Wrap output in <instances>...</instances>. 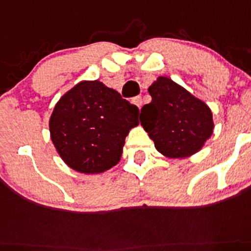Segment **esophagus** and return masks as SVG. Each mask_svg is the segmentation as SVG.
I'll list each match as a JSON object with an SVG mask.
<instances>
[{
	"instance_id": "obj_1",
	"label": "esophagus",
	"mask_w": 251,
	"mask_h": 251,
	"mask_svg": "<svg viewBox=\"0 0 251 251\" xmlns=\"http://www.w3.org/2000/svg\"><path fill=\"white\" fill-rule=\"evenodd\" d=\"M132 101H133V104H135L137 107H139V109H141V106H142V98L140 97V95H139V97L133 98Z\"/></svg>"
}]
</instances>
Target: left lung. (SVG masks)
Listing matches in <instances>:
<instances>
[{
    "mask_svg": "<svg viewBox=\"0 0 251 251\" xmlns=\"http://www.w3.org/2000/svg\"><path fill=\"white\" fill-rule=\"evenodd\" d=\"M140 121L158 152L171 158L191 156L202 149L214 128L209 107L166 76L149 88Z\"/></svg>",
    "mask_w": 251,
    "mask_h": 251,
    "instance_id": "8db88e82",
    "label": "left lung"
}]
</instances>
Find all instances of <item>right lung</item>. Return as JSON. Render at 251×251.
Here are the masks:
<instances>
[{"label": "right lung", "instance_id": "1", "mask_svg": "<svg viewBox=\"0 0 251 251\" xmlns=\"http://www.w3.org/2000/svg\"><path fill=\"white\" fill-rule=\"evenodd\" d=\"M139 109L99 80L81 81L60 98L49 120L51 141L73 170L101 173L120 161Z\"/></svg>", "mask_w": 251, "mask_h": 251}]
</instances>
